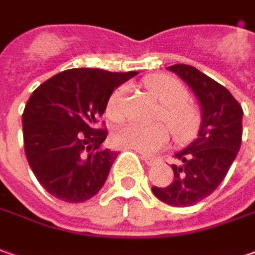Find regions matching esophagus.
I'll return each mask as SVG.
<instances>
[{"label":"esophagus","instance_id":"1","mask_svg":"<svg viewBox=\"0 0 255 255\" xmlns=\"http://www.w3.org/2000/svg\"><path fill=\"white\" fill-rule=\"evenodd\" d=\"M141 158H142V161H144V162H145L148 167H151V165H154V164H155V158H154V157H149V155H142Z\"/></svg>","mask_w":255,"mask_h":255}]
</instances>
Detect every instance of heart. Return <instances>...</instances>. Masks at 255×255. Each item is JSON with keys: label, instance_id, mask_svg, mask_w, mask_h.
<instances>
[{"label": "heart", "instance_id": "heart-1", "mask_svg": "<svg viewBox=\"0 0 255 255\" xmlns=\"http://www.w3.org/2000/svg\"><path fill=\"white\" fill-rule=\"evenodd\" d=\"M145 87L161 104L160 118L170 127L174 137L178 141L190 139L197 132L200 126L198 110L187 103V90L180 81L170 75H151L145 80ZM126 88H117L108 98L107 114L113 120L123 117ZM170 129L162 126H141V124H126L117 128L113 134L114 144L121 148L134 149L142 154H154L167 145L170 139Z\"/></svg>", "mask_w": 255, "mask_h": 255}]
</instances>
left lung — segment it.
<instances>
[{"label":"left lung","mask_w":255,"mask_h":255,"mask_svg":"<svg viewBox=\"0 0 255 255\" xmlns=\"http://www.w3.org/2000/svg\"><path fill=\"white\" fill-rule=\"evenodd\" d=\"M193 90L201 106L197 138L175 152L174 180L168 187H152L154 195L172 207H190L204 200L226 178L243 137V108L226 87L191 65L167 67Z\"/></svg>","instance_id":"8db88e82"}]
</instances>
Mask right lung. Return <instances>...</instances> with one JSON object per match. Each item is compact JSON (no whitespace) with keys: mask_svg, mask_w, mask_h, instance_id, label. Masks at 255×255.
I'll return each mask as SVG.
<instances>
[{"mask_svg":"<svg viewBox=\"0 0 255 255\" xmlns=\"http://www.w3.org/2000/svg\"><path fill=\"white\" fill-rule=\"evenodd\" d=\"M138 72L72 68L31 94L22 113L24 148L39 184L65 203H83L101 190L118 152L103 148L97 128L117 87Z\"/></svg>","mask_w":255,"mask_h":255,"instance_id":"obj_1","label":"right lung"}]
</instances>
